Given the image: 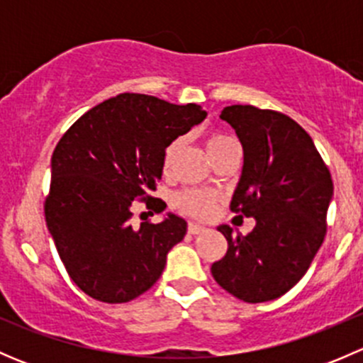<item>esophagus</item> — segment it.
<instances>
[{"label": "esophagus", "mask_w": 363, "mask_h": 363, "mask_svg": "<svg viewBox=\"0 0 363 363\" xmlns=\"http://www.w3.org/2000/svg\"><path fill=\"white\" fill-rule=\"evenodd\" d=\"M205 230H207L205 226L196 225V223H189V225H188V232L191 233V235H200V233H203Z\"/></svg>", "instance_id": "34e87169"}]
</instances>
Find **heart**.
I'll list each match as a JSON object with an SVG mask.
<instances>
[{"instance_id": "1", "label": "heart", "mask_w": 363, "mask_h": 363, "mask_svg": "<svg viewBox=\"0 0 363 363\" xmlns=\"http://www.w3.org/2000/svg\"><path fill=\"white\" fill-rule=\"evenodd\" d=\"M233 144H237L235 138L225 133H212L208 135L207 140H205V145H207V151L208 155L212 156V160H214L218 155H221L225 149H228L230 145ZM179 147H181V140L172 142V144L167 147V151H164V158H163L164 170H168V168L172 167ZM216 200H218V196H216L212 191H205V189H184V191H181L177 196H175L174 203L175 207H177L181 212H184V214L195 216V218H205V216L211 214Z\"/></svg>"}]
</instances>
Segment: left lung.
<instances>
[{
	"mask_svg": "<svg viewBox=\"0 0 363 363\" xmlns=\"http://www.w3.org/2000/svg\"><path fill=\"white\" fill-rule=\"evenodd\" d=\"M219 117L244 149L230 208L256 226L247 235L219 226L228 251L211 272L237 298L269 302L302 279L323 244L334 184L313 138L291 117L252 105L225 107Z\"/></svg>",
	"mask_w": 363,
	"mask_h": 363,
	"instance_id": "8db88e82",
	"label": "left lung"
}]
</instances>
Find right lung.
<instances>
[{"mask_svg":"<svg viewBox=\"0 0 363 363\" xmlns=\"http://www.w3.org/2000/svg\"><path fill=\"white\" fill-rule=\"evenodd\" d=\"M196 104L174 105L156 96L123 93L96 105L69 126L50 161L45 221L73 283L86 295L123 303L145 294L186 235L175 214L131 225V203L163 212L149 193L163 172L164 149L202 123Z\"/></svg>","mask_w":363,"mask_h":363,"instance_id":"obj_1","label":"right lung"}]
</instances>
